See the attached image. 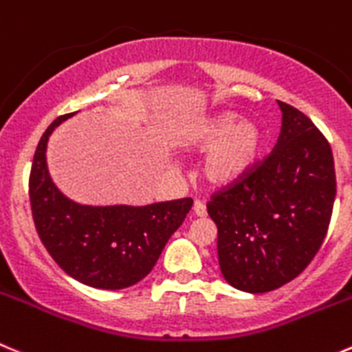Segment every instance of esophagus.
Here are the masks:
<instances>
[{
    "instance_id": "34e87169",
    "label": "esophagus",
    "mask_w": 352,
    "mask_h": 352,
    "mask_svg": "<svg viewBox=\"0 0 352 352\" xmlns=\"http://www.w3.org/2000/svg\"><path fill=\"white\" fill-rule=\"evenodd\" d=\"M193 214L199 217H206L207 216V207L204 206V202H200V200H195V204H193Z\"/></svg>"
}]
</instances>
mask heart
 I'll return each instance as SVG.
<instances>
[{"mask_svg": "<svg viewBox=\"0 0 352 352\" xmlns=\"http://www.w3.org/2000/svg\"><path fill=\"white\" fill-rule=\"evenodd\" d=\"M235 113L223 112L199 122L183 145L188 150L210 148L202 160V176L214 186L235 183L249 170L261 145L259 129L250 122H236Z\"/></svg>", "mask_w": 352, "mask_h": 352, "instance_id": "b5f03b06", "label": "heart"}]
</instances>
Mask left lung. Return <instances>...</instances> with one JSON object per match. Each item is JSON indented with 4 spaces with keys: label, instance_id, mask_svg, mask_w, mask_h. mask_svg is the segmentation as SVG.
<instances>
[{
    "label": "left lung",
    "instance_id": "obj_1",
    "mask_svg": "<svg viewBox=\"0 0 352 352\" xmlns=\"http://www.w3.org/2000/svg\"><path fill=\"white\" fill-rule=\"evenodd\" d=\"M278 105L274 148L207 202L221 273L250 294L278 289L306 270L329 232L337 192L329 140L296 107Z\"/></svg>",
    "mask_w": 352,
    "mask_h": 352
}]
</instances>
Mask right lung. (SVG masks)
<instances>
[{
	"instance_id": "right-lung-1",
	"label": "right lung",
	"mask_w": 352,
	"mask_h": 352,
	"mask_svg": "<svg viewBox=\"0 0 352 352\" xmlns=\"http://www.w3.org/2000/svg\"><path fill=\"white\" fill-rule=\"evenodd\" d=\"M72 113L53 120L38 143L29 176L32 219L43 245L74 280L95 289L131 287L152 271L192 209V199L143 207L81 206L53 185L46 167V143Z\"/></svg>"
}]
</instances>
